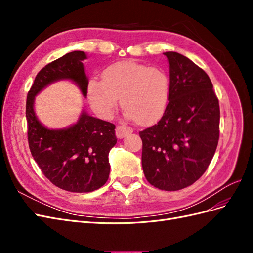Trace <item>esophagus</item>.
Wrapping results in <instances>:
<instances>
[{"label": "esophagus", "mask_w": 253, "mask_h": 253, "mask_svg": "<svg viewBox=\"0 0 253 253\" xmlns=\"http://www.w3.org/2000/svg\"><path fill=\"white\" fill-rule=\"evenodd\" d=\"M133 132V128L126 126H118L116 127V136L118 138H124L127 134H131Z\"/></svg>", "instance_id": "obj_1"}]
</instances>
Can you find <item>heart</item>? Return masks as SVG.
<instances>
[{
  "mask_svg": "<svg viewBox=\"0 0 253 253\" xmlns=\"http://www.w3.org/2000/svg\"><path fill=\"white\" fill-rule=\"evenodd\" d=\"M171 78L163 67L125 61L109 66L102 81L90 80L87 98L93 110L110 118L121 98L128 117L139 124L159 119L170 102Z\"/></svg>",
  "mask_w": 253,
  "mask_h": 253,
  "instance_id": "b5f03b06",
  "label": "heart"
}]
</instances>
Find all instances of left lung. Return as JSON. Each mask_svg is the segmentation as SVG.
<instances>
[{
  "mask_svg": "<svg viewBox=\"0 0 253 253\" xmlns=\"http://www.w3.org/2000/svg\"><path fill=\"white\" fill-rule=\"evenodd\" d=\"M171 96L156 125L139 132L145 178L165 191L194 183L206 172L219 138V104L209 76L187 57L165 52Z\"/></svg>",
  "mask_w": 253,
  "mask_h": 253,
  "instance_id": "left-lung-1",
  "label": "left lung"
}]
</instances>
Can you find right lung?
<instances>
[{
  "mask_svg": "<svg viewBox=\"0 0 253 253\" xmlns=\"http://www.w3.org/2000/svg\"><path fill=\"white\" fill-rule=\"evenodd\" d=\"M84 51L68 52L45 65L27 94L26 120L30 152L49 181L70 192H91L101 188L110 175L109 153L117 142L115 125L82 112L79 120L63 129H49L38 120L34 102L48 84L70 79L87 94L88 80L82 61Z\"/></svg>",
  "mask_w": 253,
  "mask_h": 253,
  "instance_id": "right-lung-1",
  "label": "right lung"
}]
</instances>
